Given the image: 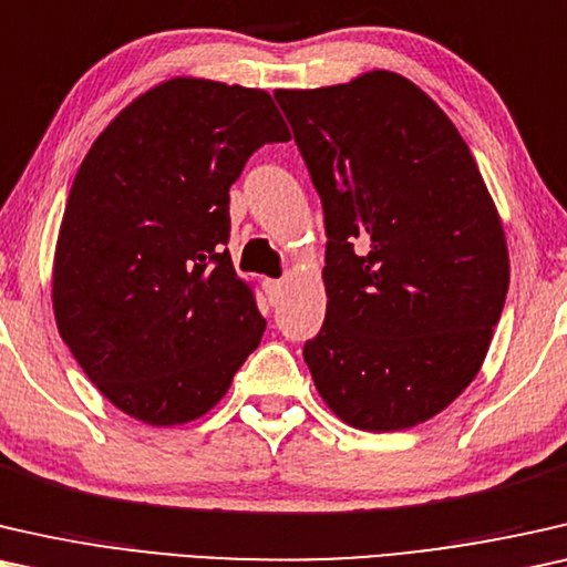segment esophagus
I'll use <instances>...</instances> for the list:
<instances>
[{
    "label": "esophagus",
    "instance_id": "1",
    "mask_svg": "<svg viewBox=\"0 0 567 567\" xmlns=\"http://www.w3.org/2000/svg\"><path fill=\"white\" fill-rule=\"evenodd\" d=\"M261 287H265L267 300L272 302V306H277V302H280V298H282V282L280 280H265V282H261Z\"/></svg>",
    "mask_w": 567,
    "mask_h": 567
}]
</instances>
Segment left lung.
Listing matches in <instances>:
<instances>
[{
    "mask_svg": "<svg viewBox=\"0 0 567 567\" xmlns=\"http://www.w3.org/2000/svg\"><path fill=\"white\" fill-rule=\"evenodd\" d=\"M326 223V321L302 357L362 432L444 411L481 370L508 251L477 164L440 105L393 71L277 90Z\"/></svg>",
    "mask_w": 567,
    "mask_h": 567,
    "instance_id": "obj_1",
    "label": "left lung"
}]
</instances>
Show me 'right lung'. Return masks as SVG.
Wrapping results in <instances>:
<instances>
[{"label":"right lung","instance_id":"1","mask_svg":"<svg viewBox=\"0 0 567 567\" xmlns=\"http://www.w3.org/2000/svg\"><path fill=\"white\" fill-rule=\"evenodd\" d=\"M290 131L265 90L179 76L92 143L53 259L61 339L100 393L151 426L200 419L267 321L226 249L228 189Z\"/></svg>","mask_w":567,"mask_h":567}]
</instances>
